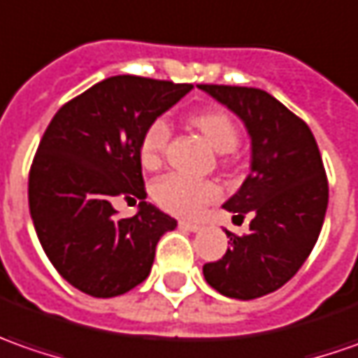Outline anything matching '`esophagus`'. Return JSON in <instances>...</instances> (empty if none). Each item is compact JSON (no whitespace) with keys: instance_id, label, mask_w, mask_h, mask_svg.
<instances>
[{"instance_id":"1","label":"esophagus","mask_w":358,"mask_h":358,"mask_svg":"<svg viewBox=\"0 0 358 358\" xmlns=\"http://www.w3.org/2000/svg\"><path fill=\"white\" fill-rule=\"evenodd\" d=\"M178 226L182 229H188V231H198V229L202 228L200 224H196V222H186V220H180Z\"/></svg>"}]
</instances>
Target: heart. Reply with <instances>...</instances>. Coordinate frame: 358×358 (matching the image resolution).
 <instances>
[{
    "label": "heart",
    "instance_id": "heart-1",
    "mask_svg": "<svg viewBox=\"0 0 358 358\" xmlns=\"http://www.w3.org/2000/svg\"><path fill=\"white\" fill-rule=\"evenodd\" d=\"M190 122L202 132L208 142L220 152H231L240 142V129L226 108L212 106L194 113ZM172 138V129L166 118H155L141 136L138 158L141 164L155 170L162 164L168 142ZM222 196V188L214 180L192 178L180 172H170L158 178L152 186V198L160 208L176 216H198L208 203L216 202Z\"/></svg>",
    "mask_w": 358,
    "mask_h": 358
}]
</instances>
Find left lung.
I'll return each instance as SVG.
<instances>
[{"label":"left lung","instance_id":"1","mask_svg":"<svg viewBox=\"0 0 358 358\" xmlns=\"http://www.w3.org/2000/svg\"><path fill=\"white\" fill-rule=\"evenodd\" d=\"M245 122L252 172L224 208L250 231H226L228 252L203 265L206 281L234 299H255L285 285L305 264L323 228L329 182L307 122L275 96L253 87L200 85Z\"/></svg>","mask_w":358,"mask_h":358}]
</instances>
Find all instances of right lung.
Masks as SVG:
<instances>
[{
	"label": "right lung",
	"mask_w": 358,
	"mask_h": 358,
	"mask_svg": "<svg viewBox=\"0 0 358 358\" xmlns=\"http://www.w3.org/2000/svg\"><path fill=\"white\" fill-rule=\"evenodd\" d=\"M188 83L108 77L51 118L29 170V212L59 275L93 297H117L148 278L156 243L176 220L146 202L138 144ZM139 200L118 218L112 203Z\"/></svg>",
	"instance_id": "obj_1"
}]
</instances>
